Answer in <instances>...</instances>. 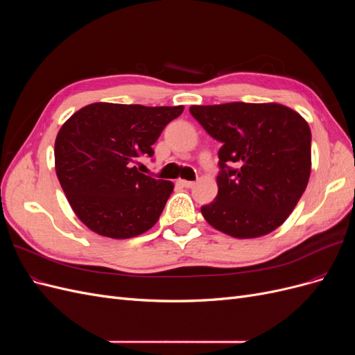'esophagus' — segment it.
Here are the masks:
<instances>
[{
	"mask_svg": "<svg viewBox=\"0 0 355 355\" xmlns=\"http://www.w3.org/2000/svg\"><path fill=\"white\" fill-rule=\"evenodd\" d=\"M180 184H182V187H185V188H192L196 185V182H192V180H180Z\"/></svg>",
	"mask_w": 355,
	"mask_h": 355,
	"instance_id": "esophagus-1",
	"label": "esophagus"
}]
</instances>
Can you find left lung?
Here are the masks:
<instances>
[{"label": "left lung", "instance_id": "obj_1", "mask_svg": "<svg viewBox=\"0 0 355 355\" xmlns=\"http://www.w3.org/2000/svg\"><path fill=\"white\" fill-rule=\"evenodd\" d=\"M189 112L222 145L219 191L201 207L204 219L235 239H256L277 230L308 185V123L280 103L194 105Z\"/></svg>", "mask_w": 355, "mask_h": 355}]
</instances>
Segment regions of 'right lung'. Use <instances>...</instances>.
<instances>
[{
	"mask_svg": "<svg viewBox=\"0 0 355 355\" xmlns=\"http://www.w3.org/2000/svg\"><path fill=\"white\" fill-rule=\"evenodd\" d=\"M184 106L92 103L62 125L55 142L60 187L78 219L110 239H132L157 223L173 184L135 164Z\"/></svg>",
	"mask_w": 355,
	"mask_h": 355,
	"instance_id": "add662e5",
	"label": "right lung"
}]
</instances>
